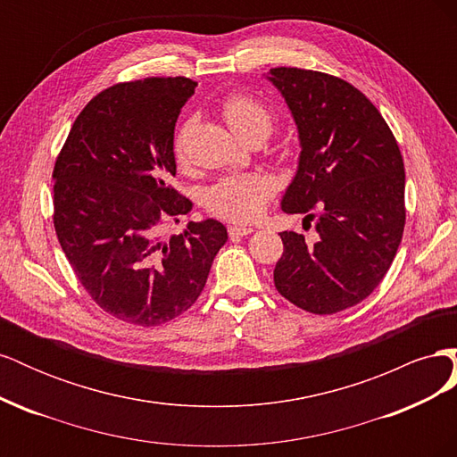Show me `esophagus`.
I'll use <instances>...</instances> for the list:
<instances>
[{
  "label": "esophagus",
  "instance_id": "1",
  "mask_svg": "<svg viewBox=\"0 0 457 457\" xmlns=\"http://www.w3.org/2000/svg\"><path fill=\"white\" fill-rule=\"evenodd\" d=\"M253 228L252 227H240V225H230L228 227V237L230 238H242L247 237V234H252Z\"/></svg>",
  "mask_w": 457,
  "mask_h": 457
}]
</instances>
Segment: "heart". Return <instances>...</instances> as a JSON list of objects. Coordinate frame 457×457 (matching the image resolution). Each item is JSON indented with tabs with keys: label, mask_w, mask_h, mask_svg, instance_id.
I'll return each mask as SVG.
<instances>
[{
	"label": "heart",
	"mask_w": 457,
	"mask_h": 457,
	"mask_svg": "<svg viewBox=\"0 0 457 457\" xmlns=\"http://www.w3.org/2000/svg\"><path fill=\"white\" fill-rule=\"evenodd\" d=\"M223 116L230 129L242 137L244 141L250 139H267L274 128V112L255 96L234 91L225 96ZM192 121L177 131L173 141V152L177 162H185V146ZM274 192L272 183L262 175H228L204 190V207L210 213L237 220V223H247L257 219Z\"/></svg>",
	"instance_id": "b5f03b06"
}]
</instances>
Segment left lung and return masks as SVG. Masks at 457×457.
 <instances>
[{"mask_svg": "<svg viewBox=\"0 0 457 457\" xmlns=\"http://www.w3.org/2000/svg\"><path fill=\"white\" fill-rule=\"evenodd\" d=\"M299 131L297 173L286 213L316 219V242L280 232L274 286L295 307L336 314L364 301L403 240L404 162L379 110L349 81L303 68H270Z\"/></svg>", "mask_w": 457, "mask_h": 457, "instance_id": "1", "label": "left lung"}]
</instances>
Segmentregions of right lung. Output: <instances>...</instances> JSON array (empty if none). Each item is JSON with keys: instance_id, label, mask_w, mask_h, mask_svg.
<instances>
[{"instance_id": "1", "label": "right lung", "mask_w": 457, "mask_h": 457, "mask_svg": "<svg viewBox=\"0 0 457 457\" xmlns=\"http://www.w3.org/2000/svg\"><path fill=\"white\" fill-rule=\"evenodd\" d=\"M198 84L145 78L86 104L53 170V223L91 299L133 326H160L195 305L227 242L215 219L165 237L192 210L170 185L175 121Z\"/></svg>"}]
</instances>
